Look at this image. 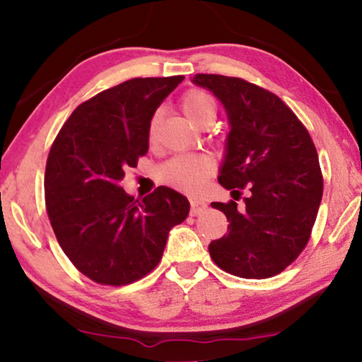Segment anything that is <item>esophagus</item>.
<instances>
[{"label":"esophagus","instance_id":"obj_1","mask_svg":"<svg viewBox=\"0 0 362 362\" xmlns=\"http://www.w3.org/2000/svg\"><path fill=\"white\" fill-rule=\"evenodd\" d=\"M205 210H207V204L204 202V200H199V199H191V215H200L204 214Z\"/></svg>","mask_w":362,"mask_h":362}]
</instances>
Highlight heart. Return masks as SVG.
<instances>
[{"mask_svg":"<svg viewBox=\"0 0 362 362\" xmlns=\"http://www.w3.org/2000/svg\"><path fill=\"white\" fill-rule=\"evenodd\" d=\"M180 107L182 115L192 126L200 127L210 119H215L216 105L214 98L199 88H191L181 97ZM157 131V116L150 121L148 141L152 142ZM214 162L207 157H176L160 166L158 175L166 185H171L187 192H197L212 175Z\"/></svg>","mask_w":362,"mask_h":362,"instance_id":"b5f03b06","label":"heart"}]
</instances>
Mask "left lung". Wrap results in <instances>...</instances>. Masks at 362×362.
Here are the masks:
<instances>
[{
  "label": "left lung",
  "instance_id": "obj_1",
  "mask_svg": "<svg viewBox=\"0 0 362 362\" xmlns=\"http://www.w3.org/2000/svg\"><path fill=\"white\" fill-rule=\"evenodd\" d=\"M192 82L214 92L231 126L218 182L235 200L212 202L230 225L209 244L210 257L241 278L278 275L303 252L319 212L324 177L313 139L291 108L262 87L218 74H196Z\"/></svg>",
  "mask_w": 362,
  "mask_h": 362
}]
</instances>
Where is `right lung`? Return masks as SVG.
Segmentation results:
<instances>
[{
	"label": "right lung",
	"mask_w": 362,
	"mask_h": 362,
	"mask_svg": "<svg viewBox=\"0 0 362 362\" xmlns=\"http://www.w3.org/2000/svg\"><path fill=\"white\" fill-rule=\"evenodd\" d=\"M185 76L136 77L81 103L49 148L45 204L61 249L100 285L141 280L162 260L168 233L186 220L189 200L160 186L141 199L119 181L148 150L158 105Z\"/></svg>",
	"instance_id": "add662e5"
}]
</instances>
